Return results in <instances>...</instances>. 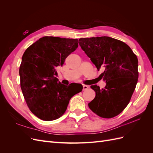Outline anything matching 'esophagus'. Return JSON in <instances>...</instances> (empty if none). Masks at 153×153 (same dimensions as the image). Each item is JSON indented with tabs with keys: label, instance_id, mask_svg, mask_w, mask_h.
<instances>
[{
	"label": "esophagus",
	"instance_id": "34e87169",
	"mask_svg": "<svg viewBox=\"0 0 153 153\" xmlns=\"http://www.w3.org/2000/svg\"><path fill=\"white\" fill-rule=\"evenodd\" d=\"M88 88H89V87H88L87 85H83V90H86V89H87Z\"/></svg>",
	"mask_w": 153,
	"mask_h": 153
}]
</instances>
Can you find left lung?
<instances>
[{
  "mask_svg": "<svg viewBox=\"0 0 153 153\" xmlns=\"http://www.w3.org/2000/svg\"><path fill=\"white\" fill-rule=\"evenodd\" d=\"M78 43L98 70H104L100 76L106 86H91L96 96L89 108L101 117L116 116L128 105L137 84L136 55L125 43L108 36L80 38Z\"/></svg>",
  "mask_w": 153,
  "mask_h": 153,
  "instance_id": "1",
  "label": "left lung"
}]
</instances>
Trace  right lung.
Here are the masks:
<instances>
[{"label": "right lung", "mask_w": 153, "mask_h": 153, "mask_svg": "<svg viewBox=\"0 0 153 153\" xmlns=\"http://www.w3.org/2000/svg\"><path fill=\"white\" fill-rule=\"evenodd\" d=\"M78 47L77 39L45 36L27 48L19 69L20 85L27 106L36 116L53 121L64 114L73 92L56 78V68ZM83 89V87H82Z\"/></svg>", "instance_id": "obj_1"}]
</instances>
